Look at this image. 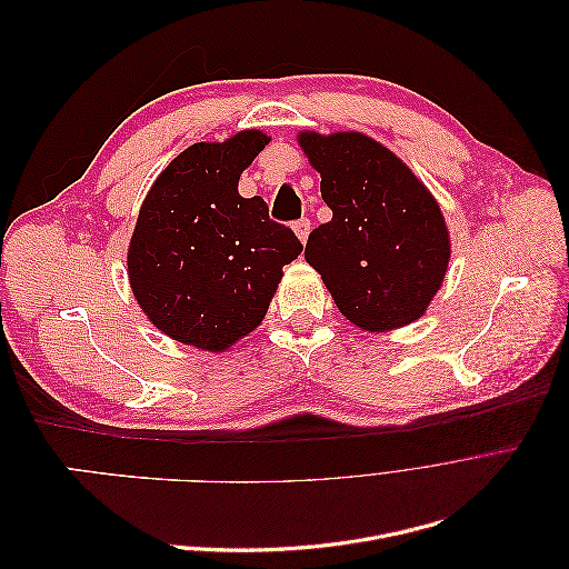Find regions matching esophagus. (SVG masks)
Segmentation results:
<instances>
[{
	"mask_svg": "<svg viewBox=\"0 0 569 569\" xmlns=\"http://www.w3.org/2000/svg\"><path fill=\"white\" fill-rule=\"evenodd\" d=\"M295 234L299 237V242L301 244H306V239H308V234H311V220H299V222H295Z\"/></svg>",
	"mask_w": 569,
	"mask_h": 569,
	"instance_id": "1",
	"label": "esophagus"
}]
</instances>
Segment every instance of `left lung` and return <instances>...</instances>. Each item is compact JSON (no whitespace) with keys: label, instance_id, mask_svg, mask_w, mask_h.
<instances>
[{"label":"left lung","instance_id":"obj_1","mask_svg":"<svg viewBox=\"0 0 569 569\" xmlns=\"http://www.w3.org/2000/svg\"><path fill=\"white\" fill-rule=\"evenodd\" d=\"M297 140L332 209V220L308 234L303 256L341 316L366 332L422 318L451 261V234L435 194L363 132L303 130Z\"/></svg>","mask_w":569,"mask_h":569}]
</instances>
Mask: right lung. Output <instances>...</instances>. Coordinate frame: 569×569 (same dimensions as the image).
I'll return each mask as SVG.
<instances>
[{"mask_svg":"<svg viewBox=\"0 0 569 569\" xmlns=\"http://www.w3.org/2000/svg\"><path fill=\"white\" fill-rule=\"evenodd\" d=\"M270 137L242 130L180 151L147 192L128 247L130 289L163 335L222 353L263 322L282 268L303 251L239 176Z\"/></svg>","mask_w":569,"mask_h":569,"instance_id":"add662e5","label":"right lung"}]
</instances>
